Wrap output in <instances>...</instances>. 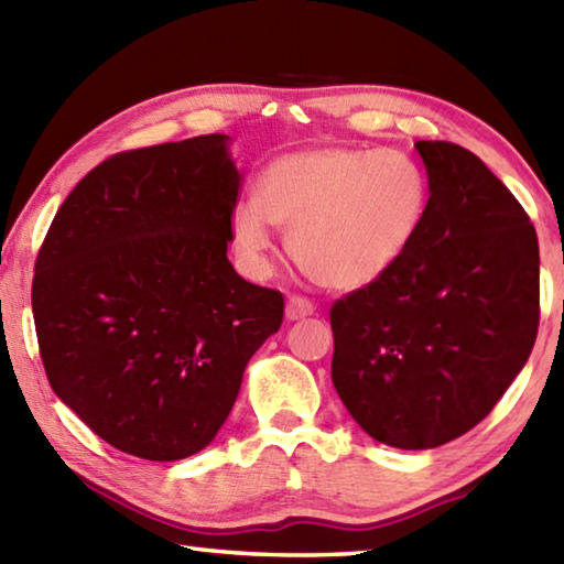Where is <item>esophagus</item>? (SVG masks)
I'll list each match as a JSON object with an SVG mask.
<instances>
[{
    "mask_svg": "<svg viewBox=\"0 0 564 564\" xmlns=\"http://www.w3.org/2000/svg\"><path fill=\"white\" fill-rule=\"evenodd\" d=\"M313 303L305 299V295H291L289 303H285V318L289 321H301L313 316Z\"/></svg>",
    "mask_w": 564,
    "mask_h": 564,
    "instance_id": "34e87169",
    "label": "esophagus"
}]
</instances>
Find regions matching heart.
I'll return each mask as SVG.
<instances>
[{
  "instance_id": "heart-1",
  "label": "heart",
  "mask_w": 564,
  "mask_h": 564,
  "mask_svg": "<svg viewBox=\"0 0 564 564\" xmlns=\"http://www.w3.org/2000/svg\"><path fill=\"white\" fill-rule=\"evenodd\" d=\"M431 186L400 151L321 147L265 166L261 194L238 198L231 228L243 259L263 269L273 228L291 231V256L323 289L360 291L395 269L425 224Z\"/></svg>"
}]
</instances>
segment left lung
Listing matches in <instances>:
<instances>
[{
	"label": "left lung",
	"instance_id": "8db88e82",
	"mask_svg": "<svg viewBox=\"0 0 564 564\" xmlns=\"http://www.w3.org/2000/svg\"><path fill=\"white\" fill-rule=\"evenodd\" d=\"M425 224L386 279L330 305L333 386L378 443L425 451L498 405L540 326L538 234L492 171L451 141H417Z\"/></svg>",
	"mask_w": 564,
	"mask_h": 564
}]
</instances>
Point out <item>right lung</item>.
<instances>
[{
	"label": "right lung",
	"mask_w": 564,
	"mask_h": 564,
	"mask_svg": "<svg viewBox=\"0 0 564 564\" xmlns=\"http://www.w3.org/2000/svg\"><path fill=\"white\" fill-rule=\"evenodd\" d=\"M224 133L113 154L59 206L32 311L54 393L101 441L181 460L214 441L283 293L226 259L241 174Z\"/></svg>",
	"instance_id": "1"
}]
</instances>
